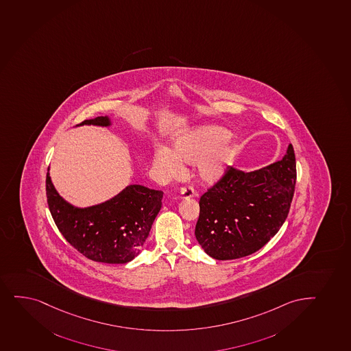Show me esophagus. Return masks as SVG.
Instances as JSON below:
<instances>
[{
    "instance_id": "34e87169",
    "label": "esophagus",
    "mask_w": 351,
    "mask_h": 351,
    "mask_svg": "<svg viewBox=\"0 0 351 351\" xmlns=\"http://www.w3.org/2000/svg\"><path fill=\"white\" fill-rule=\"evenodd\" d=\"M193 195H195V191H193V186H183L180 191V198L182 199L193 197Z\"/></svg>"
}]
</instances>
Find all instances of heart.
Listing matches in <instances>:
<instances>
[{
  "mask_svg": "<svg viewBox=\"0 0 351 351\" xmlns=\"http://www.w3.org/2000/svg\"><path fill=\"white\" fill-rule=\"evenodd\" d=\"M230 132L223 127L204 126L189 132L173 143V152L158 149L154 166L166 178H178L184 165H197V175L204 183H216L224 176L234 149L230 145Z\"/></svg>",
  "mask_w": 351,
  "mask_h": 351,
  "instance_id": "1",
  "label": "heart"
}]
</instances>
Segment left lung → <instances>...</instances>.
Returning <instances> with one entry per match:
<instances>
[{
    "label": "left lung",
    "instance_id": "1",
    "mask_svg": "<svg viewBox=\"0 0 351 351\" xmlns=\"http://www.w3.org/2000/svg\"><path fill=\"white\" fill-rule=\"evenodd\" d=\"M296 182L295 154L245 173L228 167L224 176L199 199L195 236L206 254L232 260L256 252L287 218Z\"/></svg>",
    "mask_w": 351,
    "mask_h": 351
}]
</instances>
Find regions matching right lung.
<instances>
[{"instance_id": "1", "label": "right lung", "mask_w": 351, "mask_h": 351, "mask_svg": "<svg viewBox=\"0 0 351 351\" xmlns=\"http://www.w3.org/2000/svg\"><path fill=\"white\" fill-rule=\"evenodd\" d=\"M83 125L108 127L110 120L98 117L79 126ZM162 197L161 190L132 184L104 203L77 208L57 193L47 169V205L57 228L79 253L98 263L126 264L138 256L161 210Z\"/></svg>"}]
</instances>
